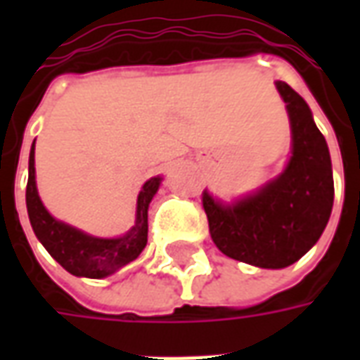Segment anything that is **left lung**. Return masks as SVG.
Masks as SVG:
<instances>
[{"label":"left lung","mask_w":360,"mask_h":360,"mask_svg":"<svg viewBox=\"0 0 360 360\" xmlns=\"http://www.w3.org/2000/svg\"><path fill=\"white\" fill-rule=\"evenodd\" d=\"M285 102L293 150L283 173L255 195L224 204L202 193L212 241L226 257L285 268L307 255L324 231L333 206L332 160L310 108L287 82H276Z\"/></svg>","instance_id":"obj_1"}]
</instances>
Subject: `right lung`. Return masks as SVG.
I'll return each instance as SVG.
<instances>
[{
    "mask_svg": "<svg viewBox=\"0 0 360 360\" xmlns=\"http://www.w3.org/2000/svg\"><path fill=\"white\" fill-rule=\"evenodd\" d=\"M160 177H152L139 193L136 200V221L123 237L100 239L82 233L81 229L67 226L50 216L44 208L36 191L34 177V144L28 158L27 183V210L30 226L34 229L38 241L58 260L69 274L79 278L100 279L110 276L119 268L133 262L148 241V206L160 187Z\"/></svg>",
    "mask_w": 360,
    "mask_h": 360,
    "instance_id": "1",
    "label": "right lung"
}]
</instances>
